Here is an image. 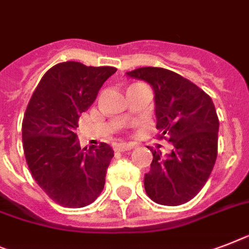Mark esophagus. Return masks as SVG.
I'll list each match as a JSON object with an SVG mask.
<instances>
[{
  "instance_id": "obj_1",
  "label": "esophagus",
  "mask_w": 249,
  "mask_h": 249,
  "mask_svg": "<svg viewBox=\"0 0 249 249\" xmlns=\"http://www.w3.org/2000/svg\"><path fill=\"white\" fill-rule=\"evenodd\" d=\"M131 148H134V145L130 144V143H119V144H115L114 147L116 152H124V151H129Z\"/></svg>"
}]
</instances>
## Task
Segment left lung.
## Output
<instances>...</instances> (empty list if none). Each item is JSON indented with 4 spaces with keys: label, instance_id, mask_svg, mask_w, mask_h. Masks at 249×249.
<instances>
[{
    "label": "left lung",
    "instance_id": "1",
    "mask_svg": "<svg viewBox=\"0 0 249 249\" xmlns=\"http://www.w3.org/2000/svg\"><path fill=\"white\" fill-rule=\"evenodd\" d=\"M126 75L152 87L159 137L173 144L167 155L151 149L145 193L160 205H183L203 188L217 157L219 118L213 102L191 80L167 69L139 68Z\"/></svg>",
    "mask_w": 249,
    "mask_h": 249
}]
</instances>
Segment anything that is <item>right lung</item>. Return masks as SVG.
I'll use <instances>...</instances> for the list:
<instances>
[{"label": "right lung", "mask_w": 249, "mask_h": 249, "mask_svg": "<svg viewBox=\"0 0 249 249\" xmlns=\"http://www.w3.org/2000/svg\"><path fill=\"white\" fill-rule=\"evenodd\" d=\"M112 66L60 62L48 70L30 98L23 120V148L32 177L48 197L69 209L90 205L105 187L114 157L107 143L80 148L78 120L94 102Z\"/></svg>", "instance_id": "add662e5"}]
</instances>
